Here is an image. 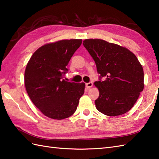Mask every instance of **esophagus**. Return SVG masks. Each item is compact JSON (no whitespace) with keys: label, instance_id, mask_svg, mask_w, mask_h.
Listing matches in <instances>:
<instances>
[{"label":"esophagus","instance_id":"34e87169","mask_svg":"<svg viewBox=\"0 0 159 159\" xmlns=\"http://www.w3.org/2000/svg\"><path fill=\"white\" fill-rule=\"evenodd\" d=\"M85 86H86L87 88L89 89V88H91V87H92L93 86V83H92V82L87 83H86V84H85Z\"/></svg>","mask_w":159,"mask_h":159}]
</instances>
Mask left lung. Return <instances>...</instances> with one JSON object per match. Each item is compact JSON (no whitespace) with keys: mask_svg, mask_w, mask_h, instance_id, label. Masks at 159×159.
<instances>
[{"mask_svg":"<svg viewBox=\"0 0 159 159\" xmlns=\"http://www.w3.org/2000/svg\"><path fill=\"white\" fill-rule=\"evenodd\" d=\"M83 43L100 74L99 80L94 83L100 93L95 100L96 109L108 116L128 112L144 87L143 70L137 57L127 48L102 39H87Z\"/></svg>","mask_w":159,"mask_h":159,"instance_id":"left-lung-1","label":"left lung"}]
</instances>
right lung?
Listing matches in <instances>:
<instances>
[{
  "mask_svg": "<svg viewBox=\"0 0 159 159\" xmlns=\"http://www.w3.org/2000/svg\"><path fill=\"white\" fill-rule=\"evenodd\" d=\"M82 39H63L40 47L29 61L25 85L35 106L48 117L63 120L75 112L85 84L68 82L64 76Z\"/></svg>",
  "mask_w": 159,
  "mask_h": 159,
  "instance_id": "right-lung-1",
  "label": "right lung"
}]
</instances>
